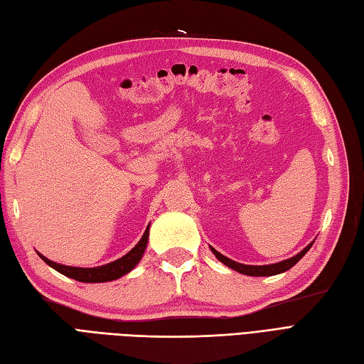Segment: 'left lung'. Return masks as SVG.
Returning <instances> with one entry per match:
<instances>
[{"instance_id": "1", "label": "left lung", "mask_w": 364, "mask_h": 364, "mask_svg": "<svg viewBox=\"0 0 364 364\" xmlns=\"http://www.w3.org/2000/svg\"><path fill=\"white\" fill-rule=\"evenodd\" d=\"M312 243H309L306 248H304L303 251H300L297 255H294V257L288 259V260H283V262L274 263V264H262V267H254V264H242V263L234 262V260H231L228 257H225V255H222L220 252L215 251L213 247H211V251L214 252L215 257H218L223 264H227L228 268L237 271L240 274H245V276H254V277H260L262 276L263 277V276H276V274L284 272V271H288L289 268H292L294 264H296L303 257V255L309 251V248L312 247Z\"/></svg>"}]
</instances>
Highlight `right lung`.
I'll return each mask as SVG.
<instances>
[{"mask_svg": "<svg viewBox=\"0 0 364 364\" xmlns=\"http://www.w3.org/2000/svg\"><path fill=\"white\" fill-rule=\"evenodd\" d=\"M149 231H150V225L146 227L142 239L139 240V243L136 247L127 252L124 257L117 259L112 263L102 264V267H96V268H75V267H65V264H60L55 263L52 260L46 259L44 255L39 254L48 267H52L53 269H56L58 272H61L63 276H67L70 279H75L77 282H84V283H102V282H110V280H116L122 276H125L127 272H130L139 260L142 259V254L146 248V242H149Z\"/></svg>", "mask_w": 364, "mask_h": 364, "instance_id": "add662e5", "label": "right lung"}]
</instances>
